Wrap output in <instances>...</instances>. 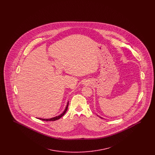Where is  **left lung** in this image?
I'll use <instances>...</instances> for the list:
<instances>
[{"label":"left lung","instance_id":"1","mask_svg":"<svg viewBox=\"0 0 155 155\" xmlns=\"http://www.w3.org/2000/svg\"><path fill=\"white\" fill-rule=\"evenodd\" d=\"M99 117H100V118H102V117H100V116H99Z\"/></svg>","mask_w":155,"mask_h":155}]
</instances>
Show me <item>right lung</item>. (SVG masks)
Wrapping results in <instances>:
<instances>
[{
  "mask_svg": "<svg viewBox=\"0 0 155 155\" xmlns=\"http://www.w3.org/2000/svg\"><path fill=\"white\" fill-rule=\"evenodd\" d=\"M68 106V102H67V104L65 110H64V111H63L60 115H59L58 116H56V117H53V118H47V119H45V118H39L40 120H43V121H55V120H58L59 118H61L63 116H64V114L66 113V112L67 110Z\"/></svg>",
  "mask_w": 155,
  "mask_h": 155,
  "instance_id": "obj_1",
  "label": "right lung"
}]
</instances>
